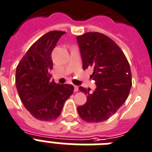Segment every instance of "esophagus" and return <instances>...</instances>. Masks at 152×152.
Masks as SVG:
<instances>
[{
  "instance_id": "obj_1",
  "label": "esophagus",
  "mask_w": 152,
  "mask_h": 152,
  "mask_svg": "<svg viewBox=\"0 0 152 152\" xmlns=\"http://www.w3.org/2000/svg\"><path fill=\"white\" fill-rule=\"evenodd\" d=\"M78 90H79V88H78V86H76V85H75V86H74V91H78Z\"/></svg>"
}]
</instances>
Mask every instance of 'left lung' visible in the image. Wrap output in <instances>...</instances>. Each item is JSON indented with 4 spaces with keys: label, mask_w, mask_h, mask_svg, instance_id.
Here are the masks:
<instances>
[{
    "label": "left lung",
    "mask_w": 152,
    "mask_h": 152,
    "mask_svg": "<svg viewBox=\"0 0 152 152\" xmlns=\"http://www.w3.org/2000/svg\"><path fill=\"white\" fill-rule=\"evenodd\" d=\"M83 68H93L91 78L96 88L80 87L87 95V102L77 107L79 115L88 123L109 119L128 97L132 88V72L124 53L114 40L100 32H86L76 37Z\"/></svg>",
    "instance_id": "1"
}]
</instances>
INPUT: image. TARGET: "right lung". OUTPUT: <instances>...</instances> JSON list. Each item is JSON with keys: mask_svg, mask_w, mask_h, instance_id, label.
Listing matches in <instances>:
<instances>
[{"mask_svg": "<svg viewBox=\"0 0 152 152\" xmlns=\"http://www.w3.org/2000/svg\"><path fill=\"white\" fill-rule=\"evenodd\" d=\"M63 31H51L28 48L16 70V85L25 108L36 119L52 121L61 115L64 102L73 93L72 84L51 81V54Z\"/></svg>", "mask_w": 152, "mask_h": 152, "instance_id": "add662e5", "label": "right lung"}]
</instances>
